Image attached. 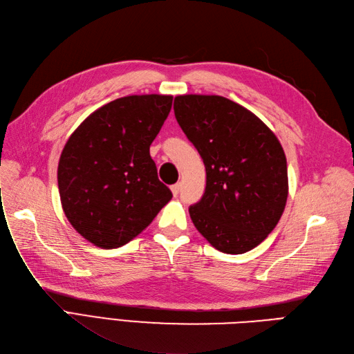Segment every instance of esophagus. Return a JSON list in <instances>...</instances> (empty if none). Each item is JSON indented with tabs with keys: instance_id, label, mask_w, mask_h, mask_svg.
Masks as SVG:
<instances>
[{
	"instance_id": "obj_1",
	"label": "esophagus",
	"mask_w": 354,
	"mask_h": 354,
	"mask_svg": "<svg viewBox=\"0 0 354 354\" xmlns=\"http://www.w3.org/2000/svg\"><path fill=\"white\" fill-rule=\"evenodd\" d=\"M170 189H172V194H174V197H176V196H178V194H179V191H180V184H179V182H178V184L172 185V188H170Z\"/></svg>"
}]
</instances>
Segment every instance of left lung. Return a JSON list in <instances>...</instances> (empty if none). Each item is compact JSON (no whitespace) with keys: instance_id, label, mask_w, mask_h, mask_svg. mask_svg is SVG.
Segmentation results:
<instances>
[{"instance_id":"1","label":"left lung","mask_w":354,"mask_h":354,"mask_svg":"<svg viewBox=\"0 0 354 354\" xmlns=\"http://www.w3.org/2000/svg\"><path fill=\"white\" fill-rule=\"evenodd\" d=\"M174 110L207 175L203 198L189 207L194 226L222 253L250 252L273 231L287 204L279 140L254 113L221 95H178Z\"/></svg>"}]
</instances>
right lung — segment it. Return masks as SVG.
I'll return each instance as SVG.
<instances>
[{"label": "right lung", "mask_w": 354, "mask_h": 354, "mask_svg": "<svg viewBox=\"0 0 354 354\" xmlns=\"http://www.w3.org/2000/svg\"><path fill=\"white\" fill-rule=\"evenodd\" d=\"M172 98L145 94L110 101L67 140L57 169L62 207L91 244L124 245L172 198L150 156Z\"/></svg>", "instance_id": "add662e5"}]
</instances>
